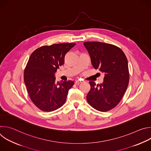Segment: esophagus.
Here are the masks:
<instances>
[{"mask_svg": "<svg viewBox=\"0 0 151 151\" xmlns=\"http://www.w3.org/2000/svg\"><path fill=\"white\" fill-rule=\"evenodd\" d=\"M82 82H83V81L81 80V79H77V80L75 81V83H76V84H79V83H82Z\"/></svg>", "mask_w": 151, "mask_h": 151, "instance_id": "1", "label": "esophagus"}]
</instances>
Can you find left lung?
Returning a JSON list of instances; mask_svg holds the SVG:
<instances>
[{
	"label": "left lung",
	"mask_w": 151,
	"mask_h": 151,
	"mask_svg": "<svg viewBox=\"0 0 151 151\" xmlns=\"http://www.w3.org/2000/svg\"><path fill=\"white\" fill-rule=\"evenodd\" d=\"M95 69L104 73L102 83L89 82L91 88L87 96L88 103L95 109L106 112L119 103L127 88L129 71L127 58L118 47L100 42H85Z\"/></svg>",
	"instance_id": "8db88e82"
}]
</instances>
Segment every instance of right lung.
Masks as SVG:
<instances>
[{
	"instance_id": "1",
	"label": "right lung",
	"mask_w": 151,
	"mask_h": 151,
	"mask_svg": "<svg viewBox=\"0 0 151 151\" xmlns=\"http://www.w3.org/2000/svg\"><path fill=\"white\" fill-rule=\"evenodd\" d=\"M76 44L63 43L42 46L31 54L24 72L29 97L39 109L54 111L66 102L72 81L56 82L55 73L64 63L66 53Z\"/></svg>"
}]
</instances>
